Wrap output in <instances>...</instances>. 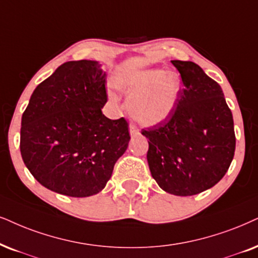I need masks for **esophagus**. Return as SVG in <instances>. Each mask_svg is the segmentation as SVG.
Wrapping results in <instances>:
<instances>
[{
	"label": "esophagus",
	"mask_w": 258,
	"mask_h": 258,
	"mask_svg": "<svg viewBox=\"0 0 258 258\" xmlns=\"http://www.w3.org/2000/svg\"><path fill=\"white\" fill-rule=\"evenodd\" d=\"M139 132V130L137 128V126L135 125V123H130V133H131V135H137V133Z\"/></svg>",
	"instance_id": "34e87169"
}]
</instances>
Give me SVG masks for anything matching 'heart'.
Instances as JSON below:
<instances>
[{
    "instance_id": "b5f03b06",
    "label": "heart",
    "mask_w": 258,
    "mask_h": 258,
    "mask_svg": "<svg viewBox=\"0 0 258 258\" xmlns=\"http://www.w3.org/2000/svg\"><path fill=\"white\" fill-rule=\"evenodd\" d=\"M125 91L127 110L137 122L155 126L174 113L181 93V78L175 71L145 69L119 78Z\"/></svg>"
}]
</instances>
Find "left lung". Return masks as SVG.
Instances as JSON below:
<instances>
[{
    "label": "left lung",
    "mask_w": 258,
    "mask_h": 258,
    "mask_svg": "<svg viewBox=\"0 0 258 258\" xmlns=\"http://www.w3.org/2000/svg\"><path fill=\"white\" fill-rule=\"evenodd\" d=\"M183 88L174 113L143 130L152 177L167 193L190 197L217 184L236 149L231 109L216 81L193 61L171 60Z\"/></svg>",
    "instance_id": "8db88e82"
}]
</instances>
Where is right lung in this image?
Masks as SVG:
<instances>
[{"label":"right lung","instance_id":"obj_1","mask_svg":"<svg viewBox=\"0 0 258 258\" xmlns=\"http://www.w3.org/2000/svg\"><path fill=\"white\" fill-rule=\"evenodd\" d=\"M105 71L96 60L61 64L39 84L22 114L20 151L45 188L73 198L97 194L130 142L125 118L102 114Z\"/></svg>","mask_w":258,"mask_h":258}]
</instances>
